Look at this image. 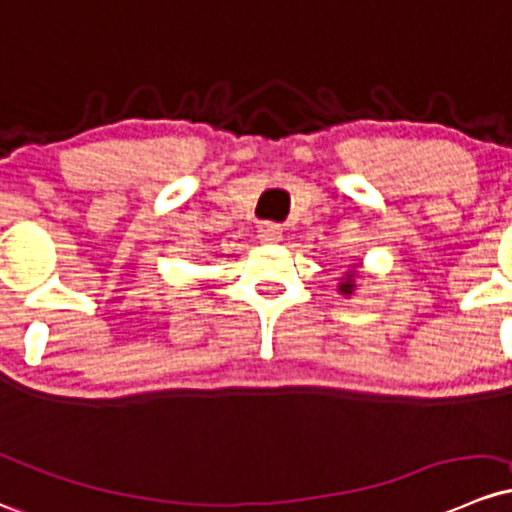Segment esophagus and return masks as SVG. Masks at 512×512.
<instances>
[{"mask_svg": "<svg viewBox=\"0 0 512 512\" xmlns=\"http://www.w3.org/2000/svg\"><path fill=\"white\" fill-rule=\"evenodd\" d=\"M257 238H260V242H265V245H274V242L282 240V228L277 223H262L257 228Z\"/></svg>", "mask_w": 512, "mask_h": 512, "instance_id": "34e87169", "label": "esophagus"}]
</instances>
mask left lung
<instances>
[{"mask_svg": "<svg viewBox=\"0 0 512 512\" xmlns=\"http://www.w3.org/2000/svg\"><path fill=\"white\" fill-rule=\"evenodd\" d=\"M338 292H341L343 297H351L355 292V272H348L346 277H343V282L338 284Z\"/></svg>", "mask_w": 512, "mask_h": 512, "instance_id": "obj_1", "label": "left lung"}]
</instances>
